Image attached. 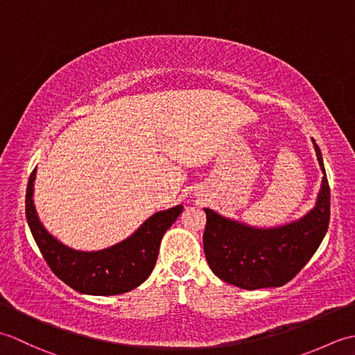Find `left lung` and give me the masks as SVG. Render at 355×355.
<instances>
[{"mask_svg": "<svg viewBox=\"0 0 355 355\" xmlns=\"http://www.w3.org/2000/svg\"><path fill=\"white\" fill-rule=\"evenodd\" d=\"M320 168L323 160L314 143ZM329 184L327 173L315 207L302 220L276 229H253L225 220L212 209H205L202 235L210 270L224 282L239 288L258 290L282 286L296 276L318 250L329 224Z\"/></svg>", "mask_w": 355, "mask_h": 355, "instance_id": "8db88e82", "label": "left lung"}]
</instances>
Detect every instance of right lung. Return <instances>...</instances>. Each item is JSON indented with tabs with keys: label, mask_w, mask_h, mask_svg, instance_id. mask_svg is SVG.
Instances as JSON below:
<instances>
[{
	"label": "right lung",
	"mask_w": 355,
	"mask_h": 355,
	"mask_svg": "<svg viewBox=\"0 0 355 355\" xmlns=\"http://www.w3.org/2000/svg\"><path fill=\"white\" fill-rule=\"evenodd\" d=\"M30 173L26 193V216L30 232L53 273L73 290L94 296H114L131 291L153 273L162 238L183 206L157 212L140 225L132 236L99 252H78L59 243L44 229L33 206V182Z\"/></svg>",
	"instance_id": "1"
}]
</instances>
